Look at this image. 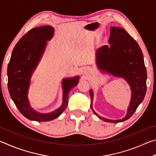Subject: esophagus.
<instances>
[{
    "instance_id": "34e87169",
    "label": "esophagus",
    "mask_w": 156,
    "mask_h": 156,
    "mask_svg": "<svg viewBox=\"0 0 156 156\" xmlns=\"http://www.w3.org/2000/svg\"><path fill=\"white\" fill-rule=\"evenodd\" d=\"M89 71V68L88 67H83V72L84 73H86V72H87Z\"/></svg>"
}]
</instances>
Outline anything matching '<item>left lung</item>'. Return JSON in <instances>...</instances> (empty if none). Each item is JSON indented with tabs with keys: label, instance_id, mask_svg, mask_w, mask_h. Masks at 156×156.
I'll use <instances>...</instances> for the list:
<instances>
[{
	"label": "left lung",
	"instance_id": "8db88e82",
	"mask_svg": "<svg viewBox=\"0 0 156 156\" xmlns=\"http://www.w3.org/2000/svg\"><path fill=\"white\" fill-rule=\"evenodd\" d=\"M109 43L110 46H102L96 51V65L103 72L125 78L130 86L131 99L127 113L122 119L113 120L98 117L105 122L117 123L131 118L143 101L147 91V76L140 47L126 31L118 27H111ZM89 92L92 109L93 91Z\"/></svg>",
	"mask_w": 156,
	"mask_h": 156
}]
</instances>
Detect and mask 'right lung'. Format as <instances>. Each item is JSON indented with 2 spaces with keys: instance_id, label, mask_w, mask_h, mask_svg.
Listing matches in <instances>:
<instances>
[{
  "instance_id": "add662e5",
  "label": "right lung",
  "mask_w": 156,
  "mask_h": 156,
  "mask_svg": "<svg viewBox=\"0 0 156 156\" xmlns=\"http://www.w3.org/2000/svg\"><path fill=\"white\" fill-rule=\"evenodd\" d=\"M54 32V28L49 25L31 29L15 45L7 67L10 96L20 112L31 120L46 122L58 117L67 106L71 89L78 83L79 76L63 79L62 105L54 112L40 113L30 105L27 94L31 76L43 56L47 41L52 38Z\"/></svg>"
}]
</instances>
